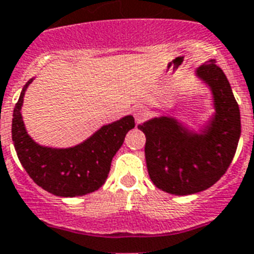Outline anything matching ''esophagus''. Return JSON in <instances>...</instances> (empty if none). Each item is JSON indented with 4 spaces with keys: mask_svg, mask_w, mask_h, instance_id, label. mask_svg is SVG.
Here are the masks:
<instances>
[{
    "mask_svg": "<svg viewBox=\"0 0 254 254\" xmlns=\"http://www.w3.org/2000/svg\"><path fill=\"white\" fill-rule=\"evenodd\" d=\"M133 117H135L136 122L141 123L148 117V110L144 106H137L133 109Z\"/></svg>",
    "mask_w": 254,
    "mask_h": 254,
    "instance_id": "1",
    "label": "esophagus"
}]
</instances>
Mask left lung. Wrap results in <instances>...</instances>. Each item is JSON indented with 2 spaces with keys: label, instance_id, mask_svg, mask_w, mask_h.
I'll return each mask as SVG.
<instances>
[{
  "label": "left lung",
  "instance_id": "obj_1",
  "mask_svg": "<svg viewBox=\"0 0 254 254\" xmlns=\"http://www.w3.org/2000/svg\"><path fill=\"white\" fill-rule=\"evenodd\" d=\"M211 89L215 113L200 133L171 117L139 125L145 133L148 173L156 187L186 196L207 190L221 179L235 156L240 139V110L225 72L215 61L196 70Z\"/></svg>",
  "mask_w": 254,
  "mask_h": 254
}]
</instances>
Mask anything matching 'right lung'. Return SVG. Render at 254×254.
Listing matches in <instances>:
<instances>
[{
    "instance_id": "add662e5",
    "label": "right lung",
    "mask_w": 254,
    "mask_h": 254,
    "mask_svg": "<svg viewBox=\"0 0 254 254\" xmlns=\"http://www.w3.org/2000/svg\"><path fill=\"white\" fill-rule=\"evenodd\" d=\"M32 80L24 85L12 113V142L22 166L37 186L56 196L75 197L97 190L108 178L126 133L135 127V119L127 115L102 126L89 139L66 149L39 145L27 133L20 114L24 92Z\"/></svg>"
}]
</instances>
